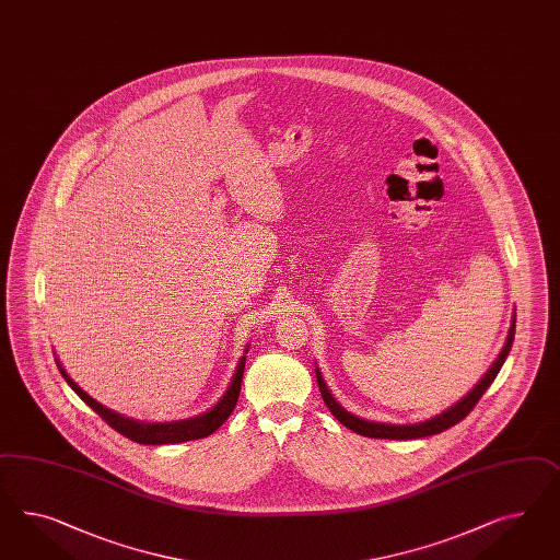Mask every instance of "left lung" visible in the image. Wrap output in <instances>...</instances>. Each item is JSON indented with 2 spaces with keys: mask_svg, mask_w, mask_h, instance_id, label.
Returning a JSON list of instances; mask_svg holds the SVG:
<instances>
[{
  "mask_svg": "<svg viewBox=\"0 0 560 560\" xmlns=\"http://www.w3.org/2000/svg\"><path fill=\"white\" fill-rule=\"evenodd\" d=\"M514 334L515 316L514 319H512V326H510L505 345L501 348L495 363L491 364V369L485 373L483 378H481L460 401H456V404L446 409V411H442V413L430 418V420H425V422L395 425V423L369 422V420L352 416L350 411H347V409L342 408V406L334 399L332 394L328 392V387H326V383H324V378H322L318 366H316L319 394H322L324 404L332 411V416L338 422L345 423L352 432H357V434H361V436H366V439L416 440L425 439V436H434V434H440V432L448 430L454 423L465 420V418L469 416L470 409L477 406V401L483 397L485 392L489 389V385L493 383V378L498 377L499 369L505 363V359H508V354H510V350H512Z\"/></svg>",
  "mask_w": 560,
  "mask_h": 560,
  "instance_id": "1",
  "label": "left lung"
}]
</instances>
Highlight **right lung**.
<instances>
[{
    "mask_svg": "<svg viewBox=\"0 0 560 560\" xmlns=\"http://www.w3.org/2000/svg\"><path fill=\"white\" fill-rule=\"evenodd\" d=\"M246 352V350H244ZM244 363L246 357H242L238 361V366L234 371L232 383L226 389V394L222 395V399L208 409L206 413L189 418V420H179V422H140V420H132L126 418L121 413H116L106 406H102L100 401H95L91 395L85 394L73 378L67 375V371L62 369L59 359H57V366L61 371L62 377L69 383V387L75 392L88 406H90L102 420H106L116 432H120L121 436L135 440L138 444H177V442H187V440L206 439L212 432H215L222 423L226 422L228 416L232 413V409L238 401L241 395L242 373H244Z\"/></svg>",
    "mask_w": 560,
    "mask_h": 560,
    "instance_id": "obj_1",
    "label": "right lung"
}]
</instances>
